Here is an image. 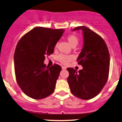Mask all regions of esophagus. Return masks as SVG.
<instances>
[{
    "label": "esophagus",
    "instance_id": "esophagus-1",
    "mask_svg": "<svg viewBox=\"0 0 122 122\" xmlns=\"http://www.w3.org/2000/svg\"><path fill=\"white\" fill-rule=\"evenodd\" d=\"M61 69H63V70H65V69H66V67H65V66H61Z\"/></svg>",
    "mask_w": 122,
    "mask_h": 122
}]
</instances>
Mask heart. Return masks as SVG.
<instances>
[{"instance_id": "obj_1", "label": "heart", "mask_w": 122, "mask_h": 122, "mask_svg": "<svg viewBox=\"0 0 122 122\" xmlns=\"http://www.w3.org/2000/svg\"><path fill=\"white\" fill-rule=\"evenodd\" d=\"M67 40L68 41L69 43H70V45L71 46H77V44H78L79 41V38L75 35H69L67 36ZM57 44L56 43L55 45V47H57ZM57 59L59 62H61V63L63 64V65H67L70 61L74 59V56L73 55H65V54H60L57 56Z\"/></svg>"}]
</instances>
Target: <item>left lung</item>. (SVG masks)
Segmentation results:
<instances>
[{
  "instance_id": "1",
  "label": "left lung",
  "mask_w": 122,
  "mask_h": 122,
  "mask_svg": "<svg viewBox=\"0 0 122 122\" xmlns=\"http://www.w3.org/2000/svg\"><path fill=\"white\" fill-rule=\"evenodd\" d=\"M81 30L83 35V47L77 59L83 69L77 71L67 68V82L73 95L89 100L97 96L107 82L110 55L106 43L98 34L85 26L76 27L73 30Z\"/></svg>"
}]
</instances>
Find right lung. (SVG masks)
<instances>
[{
    "mask_svg": "<svg viewBox=\"0 0 122 122\" xmlns=\"http://www.w3.org/2000/svg\"><path fill=\"white\" fill-rule=\"evenodd\" d=\"M64 30L36 27L21 37L14 55L15 71L17 84L27 96L45 98L55 90L61 70L57 64L48 67L45 57L54 52Z\"/></svg>",
    "mask_w": 122,
    "mask_h": 122,
    "instance_id": "right-lung-1",
    "label": "right lung"
}]
</instances>
